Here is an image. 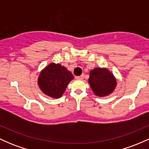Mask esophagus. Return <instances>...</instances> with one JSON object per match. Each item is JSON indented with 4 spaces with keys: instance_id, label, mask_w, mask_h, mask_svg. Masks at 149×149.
<instances>
[{
    "instance_id": "esophagus-1",
    "label": "esophagus",
    "mask_w": 149,
    "mask_h": 149,
    "mask_svg": "<svg viewBox=\"0 0 149 149\" xmlns=\"http://www.w3.org/2000/svg\"><path fill=\"white\" fill-rule=\"evenodd\" d=\"M77 78H78V79H79V80H83V78H84V75H81V76H77L76 77Z\"/></svg>"
}]
</instances>
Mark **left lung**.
Here are the masks:
<instances>
[{"label": "left lung", "instance_id": "left-lung-1", "mask_svg": "<svg viewBox=\"0 0 149 149\" xmlns=\"http://www.w3.org/2000/svg\"><path fill=\"white\" fill-rule=\"evenodd\" d=\"M88 83L95 95L100 97L111 94L117 85L115 76L107 68H95L91 70Z\"/></svg>", "mask_w": 149, "mask_h": 149}]
</instances>
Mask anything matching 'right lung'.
I'll return each instance as SVG.
<instances>
[{"mask_svg": "<svg viewBox=\"0 0 149 149\" xmlns=\"http://www.w3.org/2000/svg\"><path fill=\"white\" fill-rule=\"evenodd\" d=\"M73 78L72 73L66 67L59 64L51 63L40 71L38 85L47 96L58 99L62 96Z\"/></svg>", "mask_w": 149, "mask_h": 149, "instance_id": "right-lung-1", "label": "right lung"}]
</instances>
